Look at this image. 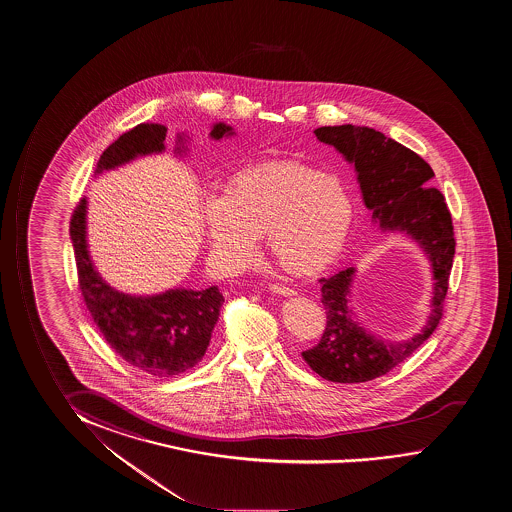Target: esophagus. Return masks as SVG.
Wrapping results in <instances>:
<instances>
[{
    "label": "esophagus",
    "mask_w": 512,
    "mask_h": 512,
    "mask_svg": "<svg viewBox=\"0 0 512 512\" xmlns=\"http://www.w3.org/2000/svg\"><path fill=\"white\" fill-rule=\"evenodd\" d=\"M268 288H270V291H272V293H277V295H283V297H290V295H295V290H293V288H290V286H286V284L274 283L270 284Z\"/></svg>",
    "instance_id": "obj_1"
}]
</instances>
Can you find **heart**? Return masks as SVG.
Masks as SVG:
<instances>
[{
	"instance_id": "1",
	"label": "heart",
	"mask_w": 512,
	"mask_h": 512,
	"mask_svg": "<svg viewBox=\"0 0 512 512\" xmlns=\"http://www.w3.org/2000/svg\"><path fill=\"white\" fill-rule=\"evenodd\" d=\"M355 201L341 176L277 162L231 176L208 194L203 221L212 254L228 270L249 265L260 237L284 272L313 275L336 260L350 233Z\"/></svg>"
}]
</instances>
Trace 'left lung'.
Returning a JSON list of instances; mask_svg holds the SVG:
<instances>
[{
    "mask_svg": "<svg viewBox=\"0 0 512 512\" xmlns=\"http://www.w3.org/2000/svg\"><path fill=\"white\" fill-rule=\"evenodd\" d=\"M316 138L336 146L353 162L360 191L374 222L383 229H399L415 238L433 265L435 291L431 314L420 334L401 343H387L367 334L351 320L350 295L353 268L321 277V304L327 325L320 343L302 351V359L328 382L362 383L389 373L408 359L435 332L443 316L454 260V228L442 192L428 187L435 176L428 162L410 148L383 136L378 130L355 125L320 127Z\"/></svg>",
    "mask_w": 512,
    "mask_h": 512,
    "instance_id": "left-lung-1",
    "label": "left lung"
}]
</instances>
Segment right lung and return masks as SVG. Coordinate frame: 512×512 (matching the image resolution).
I'll use <instances>...</instances> for the list:
<instances>
[{
	"mask_svg": "<svg viewBox=\"0 0 512 512\" xmlns=\"http://www.w3.org/2000/svg\"><path fill=\"white\" fill-rule=\"evenodd\" d=\"M168 127L139 123L100 155L97 173L164 150ZM233 134L217 123L214 139ZM70 238L76 256L77 281L86 309L106 343L130 366L143 373L169 378L196 366L210 344L224 297L217 286L206 290H169L155 297H130L113 290L93 268L86 244V198L79 199L70 217Z\"/></svg>",
	"mask_w": 512,
	"mask_h": 512,
	"instance_id": "add662e5",
	"label": "right lung"
}]
</instances>
